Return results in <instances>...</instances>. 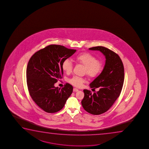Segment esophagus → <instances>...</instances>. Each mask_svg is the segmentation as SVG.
Instances as JSON below:
<instances>
[{
    "label": "esophagus",
    "mask_w": 149,
    "mask_h": 149,
    "mask_svg": "<svg viewBox=\"0 0 149 149\" xmlns=\"http://www.w3.org/2000/svg\"><path fill=\"white\" fill-rule=\"evenodd\" d=\"M78 91V90L76 88H73V92H77Z\"/></svg>",
    "instance_id": "1"
}]
</instances>
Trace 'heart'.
I'll list each match as a JSON object with an SVG mask.
<instances>
[{
  "label": "heart",
  "instance_id": "obj_1",
  "mask_svg": "<svg viewBox=\"0 0 149 149\" xmlns=\"http://www.w3.org/2000/svg\"><path fill=\"white\" fill-rule=\"evenodd\" d=\"M75 59L78 63H81L85 67L86 74L90 77H95L101 71V63L98 61L96 57L90 53L86 52L80 53L76 56ZM61 67L63 71L65 72L66 73L69 74L72 71L73 65L70 59H65L63 61ZM69 81L73 86L77 87H81L84 80L83 78L74 76L69 80Z\"/></svg>",
  "mask_w": 149,
  "mask_h": 149
}]
</instances>
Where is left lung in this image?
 I'll return each mask as SVG.
<instances>
[{
  "mask_svg": "<svg viewBox=\"0 0 149 149\" xmlns=\"http://www.w3.org/2000/svg\"><path fill=\"white\" fill-rule=\"evenodd\" d=\"M88 49L100 51L106 59L102 72L90 84V88H99V91L92 94L91 91L84 90L81 101L84 110L99 115L107 111L120 96L124 80V68L120 57L113 51L102 46Z\"/></svg>",
  "mask_w": 149,
  "mask_h": 149,
  "instance_id": "obj_1",
  "label": "left lung"
}]
</instances>
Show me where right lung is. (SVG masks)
Wrapping results in <instances>:
<instances>
[{"instance_id":"1","label":"right lung","mask_w":149,"mask_h":149,"mask_svg":"<svg viewBox=\"0 0 149 149\" xmlns=\"http://www.w3.org/2000/svg\"><path fill=\"white\" fill-rule=\"evenodd\" d=\"M76 50L63 46L50 45L40 50L31 57L26 69L27 84L33 101L48 113L63 108L73 92V86L66 84L62 88L54 84L63 76L62 63Z\"/></svg>"}]
</instances>
